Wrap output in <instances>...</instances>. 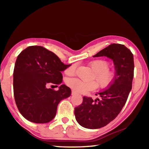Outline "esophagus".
Returning a JSON list of instances; mask_svg holds the SVG:
<instances>
[{"mask_svg": "<svg viewBox=\"0 0 149 149\" xmlns=\"http://www.w3.org/2000/svg\"><path fill=\"white\" fill-rule=\"evenodd\" d=\"M76 94H77V93L75 92L74 90H72V95H75Z\"/></svg>", "mask_w": 149, "mask_h": 149, "instance_id": "34e87169", "label": "esophagus"}]
</instances>
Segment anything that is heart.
<instances>
[{"label": "heart", "mask_w": 149, "mask_h": 149, "mask_svg": "<svg viewBox=\"0 0 149 149\" xmlns=\"http://www.w3.org/2000/svg\"><path fill=\"white\" fill-rule=\"evenodd\" d=\"M94 75L92 79H95L98 83L95 81H83L78 79H71L67 81V84L75 91L79 93H85L88 91L94 90L98 87L101 88L107 89L113 85L118 77V72L115 68H109L110 62L104 59H96L89 64ZM76 64H73L65 70V74L68 76L74 75L76 70Z\"/></svg>", "instance_id": "heart-1"}]
</instances>
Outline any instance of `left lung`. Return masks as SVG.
Masks as SVG:
<instances>
[{
    "mask_svg": "<svg viewBox=\"0 0 149 149\" xmlns=\"http://www.w3.org/2000/svg\"><path fill=\"white\" fill-rule=\"evenodd\" d=\"M101 56L113 60L118 77L110 88L97 94L100 99L93 100L84 96L82 103L75 108V119L81 126L86 129H100L113 121L126 103L132 89L134 63L130 49L123 45L111 44L94 57Z\"/></svg>",
    "mask_w": 149,
    "mask_h": 149,
    "instance_id": "8db88e82",
    "label": "left lung"
}]
</instances>
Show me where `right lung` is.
I'll list each match as a JSON object with an SVG mask.
<instances>
[{"mask_svg":"<svg viewBox=\"0 0 149 149\" xmlns=\"http://www.w3.org/2000/svg\"><path fill=\"white\" fill-rule=\"evenodd\" d=\"M70 66L42 46H31L20 52L13 71V93L23 117L36 123H48L54 118L58 104L70 95L71 90L65 84L58 90L46 86L62 82L61 72Z\"/></svg>","mask_w":149,"mask_h":149,"instance_id":"obj_1","label":"right lung"}]
</instances>
